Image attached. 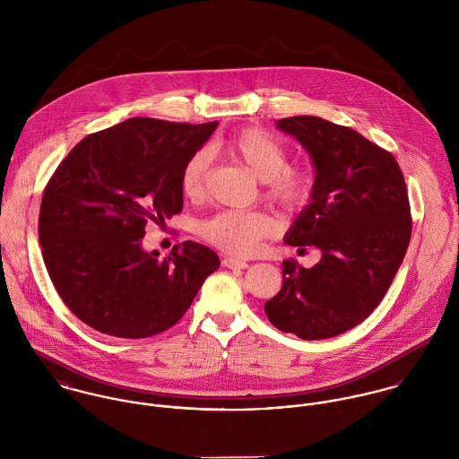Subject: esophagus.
Masks as SVG:
<instances>
[{"label":"esophagus","instance_id":"1","mask_svg":"<svg viewBox=\"0 0 459 459\" xmlns=\"http://www.w3.org/2000/svg\"><path fill=\"white\" fill-rule=\"evenodd\" d=\"M222 264L226 268H233V270H242V268H247V263L242 262V260H235V258H224Z\"/></svg>","mask_w":459,"mask_h":459}]
</instances>
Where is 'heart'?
Masks as SVG:
<instances>
[{
	"label": "heart",
	"instance_id": "b5f03b06",
	"mask_svg": "<svg viewBox=\"0 0 459 459\" xmlns=\"http://www.w3.org/2000/svg\"><path fill=\"white\" fill-rule=\"evenodd\" d=\"M224 152L264 182V193L284 208H299L311 196V177L299 168H288L286 148L268 132L246 129L224 143ZM208 175V153L196 152L184 166L180 187L191 199L203 196ZM275 230L262 212L226 210L199 226L204 240L233 256L258 251L262 238Z\"/></svg>",
	"mask_w": 459,
	"mask_h": 459
}]
</instances>
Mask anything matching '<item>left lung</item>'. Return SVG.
<instances>
[{"label":"left lung","instance_id":"obj_1","mask_svg":"<svg viewBox=\"0 0 459 459\" xmlns=\"http://www.w3.org/2000/svg\"><path fill=\"white\" fill-rule=\"evenodd\" d=\"M275 127L302 144L315 169L309 204L284 242L322 258L311 268L282 262L281 291L264 313L282 332L327 339L362 324L387 293L411 235L406 186L393 155L353 129L318 117Z\"/></svg>","mask_w":459,"mask_h":459}]
</instances>
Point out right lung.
Instances as JSON below:
<instances>
[{"mask_svg": "<svg viewBox=\"0 0 459 459\" xmlns=\"http://www.w3.org/2000/svg\"><path fill=\"white\" fill-rule=\"evenodd\" d=\"M217 126L129 118L86 135L55 171L39 240L58 295L88 327L126 339L160 333L219 268V256L191 240L164 260L143 249L146 222L182 210V169Z\"/></svg>", "mask_w": 459, "mask_h": 459, "instance_id": "add662e5", "label": "right lung"}]
</instances>
